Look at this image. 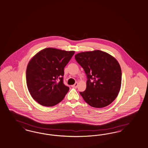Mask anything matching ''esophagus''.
Segmentation results:
<instances>
[{"instance_id":"obj_1","label":"esophagus","mask_w":148,"mask_h":148,"mask_svg":"<svg viewBox=\"0 0 148 148\" xmlns=\"http://www.w3.org/2000/svg\"><path fill=\"white\" fill-rule=\"evenodd\" d=\"M77 86H78V83H77V82H76L75 84H74V85H71V87H73V88H77Z\"/></svg>"}]
</instances>
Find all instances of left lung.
<instances>
[{
  "instance_id": "8db88e82",
  "label": "left lung",
  "mask_w": 148,
  "mask_h": 148,
  "mask_svg": "<svg viewBox=\"0 0 148 148\" xmlns=\"http://www.w3.org/2000/svg\"><path fill=\"white\" fill-rule=\"evenodd\" d=\"M87 75L86 88L80 92L92 107H107L117 97L121 85L122 72L117 60L106 52L86 51L75 56Z\"/></svg>"
}]
</instances>
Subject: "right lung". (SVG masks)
I'll list each match as a JSON object with an SVG mask.
<instances>
[{
    "label": "right lung",
    "mask_w": 148,
    "mask_h": 148,
    "mask_svg": "<svg viewBox=\"0 0 148 148\" xmlns=\"http://www.w3.org/2000/svg\"><path fill=\"white\" fill-rule=\"evenodd\" d=\"M75 51L46 48L29 62L26 82L33 98L41 106H54L61 102L69 88L63 84L64 68Z\"/></svg>",
    "instance_id": "obj_1"
}]
</instances>
